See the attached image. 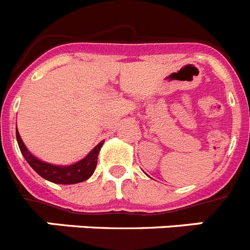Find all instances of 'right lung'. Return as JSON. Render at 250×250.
Instances as JSON below:
<instances>
[{"instance_id":"obj_1","label":"right lung","mask_w":250,"mask_h":250,"mask_svg":"<svg viewBox=\"0 0 250 250\" xmlns=\"http://www.w3.org/2000/svg\"><path fill=\"white\" fill-rule=\"evenodd\" d=\"M16 138L22 155H23L26 161L30 164V167L40 176H42L43 179H46V180H48L51 183H55V184L70 185L87 180L94 174L95 169H96L99 152H100L101 146L104 144V141L99 143L83 160L77 161V163H75L72 165H67V167H59V165L48 164V163H45V161L35 158L28 151L26 145L23 144V141H22L21 136H20L19 130H16Z\"/></svg>"}]
</instances>
